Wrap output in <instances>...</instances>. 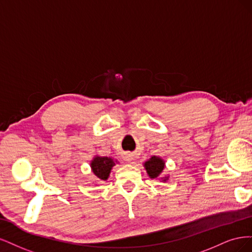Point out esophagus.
Here are the masks:
<instances>
[{
  "mask_svg": "<svg viewBox=\"0 0 252 252\" xmlns=\"http://www.w3.org/2000/svg\"><path fill=\"white\" fill-rule=\"evenodd\" d=\"M124 158H125V160H126V161H132L134 158H133V156L131 155V154H126V155L124 156Z\"/></svg>",
  "mask_w": 252,
  "mask_h": 252,
  "instance_id": "esophagus-1",
  "label": "esophagus"
}]
</instances>
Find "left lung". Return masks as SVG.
Here are the masks:
<instances>
[{
  "mask_svg": "<svg viewBox=\"0 0 252 252\" xmlns=\"http://www.w3.org/2000/svg\"><path fill=\"white\" fill-rule=\"evenodd\" d=\"M145 169L151 178H157L161 175L162 170L164 168V161L159 157L154 156L144 163Z\"/></svg>",
  "mask_w": 252,
  "mask_h": 252,
  "instance_id": "8db88e82",
  "label": "left lung"
}]
</instances>
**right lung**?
I'll list each match as a JSON object with an SVG mask.
<instances>
[{"label": "right lung", "instance_id": "obj_1", "mask_svg": "<svg viewBox=\"0 0 252 252\" xmlns=\"http://www.w3.org/2000/svg\"><path fill=\"white\" fill-rule=\"evenodd\" d=\"M114 165L115 162L109 157H96L91 163L94 175L101 180L108 179L111 169Z\"/></svg>", "mask_w": 252, "mask_h": 252}]
</instances>
